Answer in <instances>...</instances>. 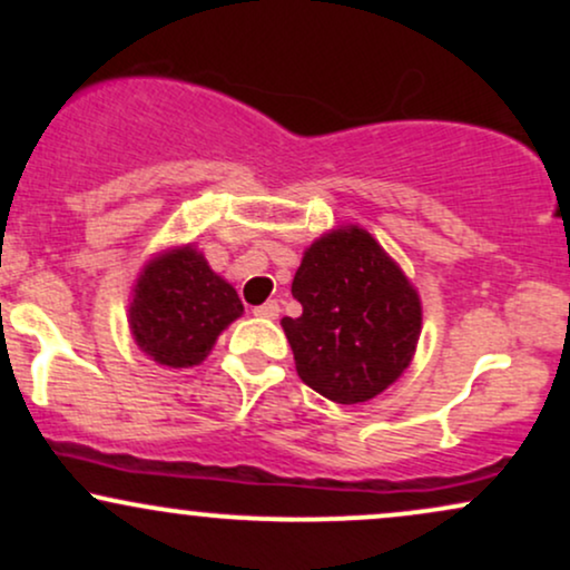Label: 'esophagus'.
<instances>
[{"label": "esophagus", "mask_w": 570, "mask_h": 570, "mask_svg": "<svg viewBox=\"0 0 570 570\" xmlns=\"http://www.w3.org/2000/svg\"><path fill=\"white\" fill-rule=\"evenodd\" d=\"M278 313H281V307L276 299H267L265 305L254 307V316H259V318H278Z\"/></svg>", "instance_id": "esophagus-1"}]
</instances>
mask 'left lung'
Returning a JSON list of instances; mask_svg holds the SVG:
<instances>
[{
  "instance_id": "left-lung-1",
  "label": "left lung",
  "mask_w": 570,
  "mask_h": 570,
  "mask_svg": "<svg viewBox=\"0 0 570 570\" xmlns=\"http://www.w3.org/2000/svg\"><path fill=\"white\" fill-rule=\"evenodd\" d=\"M303 316L281 318L297 375L337 404L370 402L415 356L423 305L412 281L358 225L305 248L292 281Z\"/></svg>"
}]
</instances>
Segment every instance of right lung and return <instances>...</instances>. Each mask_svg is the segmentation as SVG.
<instances>
[{
    "label": "right lung",
    "mask_w": 570,
    "mask_h": 570,
    "mask_svg": "<svg viewBox=\"0 0 570 570\" xmlns=\"http://www.w3.org/2000/svg\"><path fill=\"white\" fill-rule=\"evenodd\" d=\"M240 316L238 292L193 244L153 254L130 289V337L144 356L168 370L200 364Z\"/></svg>",
    "instance_id": "add662e5"
}]
</instances>
